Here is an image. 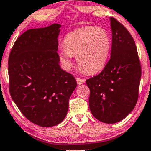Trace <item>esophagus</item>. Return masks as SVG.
Returning a JSON list of instances; mask_svg holds the SVG:
<instances>
[{
    "label": "esophagus",
    "mask_w": 151,
    "mask_h": 151,
    "mask_svg": "<svg viewBox=\"0 0 151 151\" xmlns=\"http://www.w3.org/2000/svg\"><path fill=\"white\" fill-rule=\"evenodd\" d=\"M76 80H77V84H78L79 85H80V84L84 83V79H82V78H79V77H77V78H76Z\"/></svg>",
    "instance_id": "esophagus-1"
}]
</instances>
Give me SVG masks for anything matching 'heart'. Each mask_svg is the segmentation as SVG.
<instances>
[{"mask_svg":"<svg viewBox=\"0 0 151 151\" xmlns=\"http://www.w3.org/2000/svg\"><path fill=\"white\" fill-rule=\"evenodd\" d=\"M111 38L103 28L86 26L69 33L64 38V47L59 51L63 67L69 69L76 56L79 67L89 74L102 69L111 51Z\"/></svg>","mask_w":151,"mask_h":151,"instance_id":"obj_1","label":"heart"}]
</instances>
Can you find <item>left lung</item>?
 I'll return each instance as SVG.
<instances>
[{"mask_svg": "<svg viewBox=\"0 0 151 151\" xmlns=\"http://www.w3.org/2000/svg\"><path fill=\"white\" fill-rule=\"evenodd\" d=\"M110 59L100 74L86 80L90 90L89 105L96 119L105 123L121 121L133 110L138 98L141 66L135 43L126 28L110 17Z\"/></svg>", "mask_w": 151, "mask_h": 151, "instance_id": "8db88e82", "label": "left lung"}]
</instances>
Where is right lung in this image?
<instances>
[{"mask_svg": "<svg viewBox=\"0 0 151 151\" xmlns=\"http://www.w3.org/2000/svg\"><path fill=\"white\" fill-rule=\"evenodd\" d=\"M60 24L25 31L8 58L9 91L21 113L41 127H52L67 115L76 79L59 66Z\"/></svg>", "mask_w": 151, "mask_h": 151, "instance_id": "right-lung-1", "label": "right lung"}]
</instances>
